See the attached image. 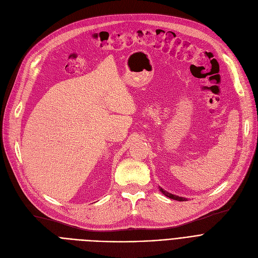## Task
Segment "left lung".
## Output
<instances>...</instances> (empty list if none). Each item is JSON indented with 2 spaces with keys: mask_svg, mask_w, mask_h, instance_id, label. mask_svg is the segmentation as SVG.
<instances>
[{
  "mask_svg": "<svg viewBox=\"0 0 258 258\" xmlns=\"http://www.w3.org/2000/svg\"><path fill=\"white\" fill-rule=\"evenodd\" d=\"M160 190L162 191V194H163L164 196H166V197H167V198H169V199H172V200H175V201H180V202H184V201H186V200H187V199H185V198H181V197H178V196L171 195V194H169V192L165 191L164 189H162V188H160Z\"/></svg>",
  "mask_w": 258,
  "mask_h": 258,
  "instance_id": "1",
  "label": "left lung"
}]
</instances>
